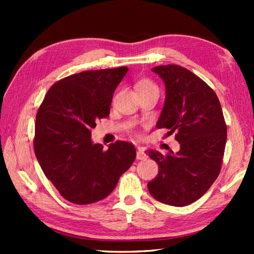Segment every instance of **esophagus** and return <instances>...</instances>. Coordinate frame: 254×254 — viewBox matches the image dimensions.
<instances>
[{"instance_id": "1", "label": "esophagus", "mask_w": 254, "mask_h": 254, "mask_svg": "<svg viewBox=\"0 0 254 254\" xmlns=\"http://www.w3.org/2000/svg\"><path fill=\"white\" fill-rule=\"evenodd\" d=\"M146 157H147V156H146V154H145V149L143 147H138L137 153H136V158L139 159V160H142V159H145Z\"/></svg>"}]
</instances>
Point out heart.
<instances>
[{"label":"heart","instance_id":"obj_1","mask_svg":"<svg viewBox=\"0 0 254 254\" xmlns=\"http://www.w3.org/2000/svg\"><path fill=\"white\" fill-rule=\"evenodd\" d=\"M137 88H138V91L139 90H148V89H157L156 85L148 79H142L141 82L138 83Z\"/></svg>","mask_w":254,"mask_h":254}]
</instances>
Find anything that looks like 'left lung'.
Masks as SVG:
<instances>
[{"mask_svg":"<svg viewBox=\"0 0 254 254\" xmlns=\"http://www.w3.org/2000/svg\"><path fill=\"white\" fill-rule=\"evenodd\" d=\"M166 87L165 105L156 124L176 133L180 150L164 156L146 155L158 164V175L148 182L155 199L186 206L203 196L218 177L225 153L227 127L215 91L189 69L168 64L153 67Z\"/></svg>","mask_w":254,"mask_h":254,"instance_id":"left-lung-1","label":"left lung"}]
</instances>
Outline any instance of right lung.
<instances>
[{
  "label": "right lung",
  "mask_w": 254,
  "mask_h": 254,
  "mask_svg": "<svg viewBox=\"0 0 254 254\" xmlns=\"http://www.w3.org/2000/svg\"><path fill=\"white\" fill-rule=\"evenodd\" d=\"M127 66L85 71L53 84L36 116L34 149L42 171L68 202L85 205L107 197L136 157L134 145L109 148L91 141L98 119L109 117L113 93Z\"/></svg>",
  "instance_id": "right-lung-1"
}]
</instances>
